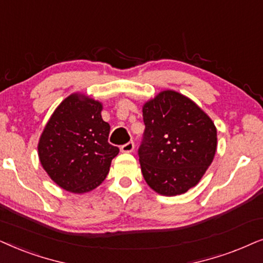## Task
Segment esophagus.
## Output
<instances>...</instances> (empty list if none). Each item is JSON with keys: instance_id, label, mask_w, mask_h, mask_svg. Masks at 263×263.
Instances as JSON below:
<instances>
[{"instance_id": "34e87169", "label": "esophagus", "mask_w": 263, "mask_h": 263, "mask_svg": "<svg viewBox=\"0 0 263 263\" xmlns=\"http://www.w3.org/2000/svg\"><path fill=\"white\" fill-rule=\"evenodd\" d=\"M134 149H135V143L134 142L126 143V144L121 145V148H120L122 153H132V152H134Z\"/></svg>"}]
</instances>
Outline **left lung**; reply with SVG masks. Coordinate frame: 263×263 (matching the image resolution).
Wrapping results in <instances>:
<instances>
[{
    "instance_id": "8db88e82",
    "label": "left lung",
    "mask_w": 263,
    "mask_h": 263,
    "mask_svg": "<svg viewBox=\"0 0 263 263\" xmlns=\"http://www.w3.org/2000/svg\"><path fill=\"white\" fill-rule=\"evenodd\" d=\"M143 121L138 156L146 184L164 196L198 184L216 152L212 119L186 96L166 90L143 106Z\"/></svg>"
}]
</instances>
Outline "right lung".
I'll use <instances>...</instances> for the list:
<instances>
[{
	"label": "right lung",
	"instance_id": "add662e5",
	"mask_svg": "<svg viewBox=\"0 0 263 263\" xmlns=\"http://www.w3.org/2000/svg\"><path fill=\"white\" fill-rule=\"evenodd\" d=\"M102 104L73 93L56 108L38 143L42 166L59 186L76 194L89 192L106 179L119 148L108 143L110 126Z\"/></svg>",
	"mask_w": 263,
	"mask_h": 263
}]
</instances>
